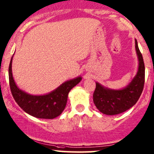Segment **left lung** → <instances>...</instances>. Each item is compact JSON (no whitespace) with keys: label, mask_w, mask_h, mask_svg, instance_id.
<instances>
[{"label":"left lung","mask_w":154,"mask_h":154,"mask_svg":"<svg viewBox=\"0 0 154 154\" xmlns=\"http://www.w3.org/2000/svg\"><path fill=\"white\" fill-rule=\"evenodd\" d=\"M135 50L138 57V70L127 87L122 90H112L96 83L93 94L94 103L103 114L115 115L123 112L134 106L140 98L145 83V66L136 39Z\"/></svg>","instance_id":"left-lung-1"}]
</instances>
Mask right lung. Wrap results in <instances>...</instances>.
I'll return each mask as SVG.
<instances>
[{
	"instance_id": "obj_1",
	"label": "right lung",
	"mask_w": 154,
	"mask_h": 154,
	"mask_svg": "<svg viewBox=\"0 0 154 154\" xmlns=\"http://www.w3.org/2000/svg\"><path fill=\"white\" fill-rule=\"evenodd\" d=\"M12 57L8 67L9 85L14 100L29 115L42 119H53L59 116L66 106L68 95L71 88L80 82L81 77L68 81L46 95L28 94L17 87L11 70Z\"/></svg>"
}]
</instances>
